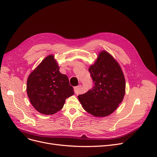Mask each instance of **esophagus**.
<instances>
[{
	"label": "esophagus",
	"mask_w": 157,
	"mask_h": 157,
	"mask_svg": "<svg viewBox=\"0 0 157 157\" xmlns=\"http://www.w3.org/2000/svg\"><path fill=\"white\" fill-rule=\"evenodd\" d=\"M80 87H81V85H78L76 87H74V91L75 94H78L80 92Z\"/></svg>",
	"instance_id": "obj_1"
}]
</instances>
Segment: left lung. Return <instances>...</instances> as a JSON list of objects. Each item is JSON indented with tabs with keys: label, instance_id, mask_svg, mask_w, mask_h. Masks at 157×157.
I'll use <instances>...</instances> for the list:
<instances>
[{
	"label": "left lung",
	"instance_id": "left-lung-1",
	"mask_svg": "<svg viewBox=\"0 0 157 157\" xmlns=\"http://www.w3.org/2000/svg\"><path fill=\"white\" fill-rule=\"evenodd\" d=\"M94 86L78 96L84 109L96 117L110 115L117 108L125 93V79L117 62L106 51L100 52L89 68Z\"/></svg>",
	"mask_w": 157,
	"mask_h": 157
}]
</instances>
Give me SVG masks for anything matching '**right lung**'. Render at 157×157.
I'll return each mask as SVG.
<instances>
[{
  "instance_id": "right-lung-1",
  "label": "right lung",
  "mask_w": 157,
  "mask_h": 157,
  "mask_svg": "<svg viewBox=\"0 0 157 157\" xmlns=\"http://www.w3.org/2000/svg\"><path fill=\"white\" fill-rule=\"evenodd\" d=\"M27 93L33 106L44 115L62 109L66 99L74 94L68 77L59 71L53 55L44 58L29 75Z\"/></svg>"
}]
</instances>
